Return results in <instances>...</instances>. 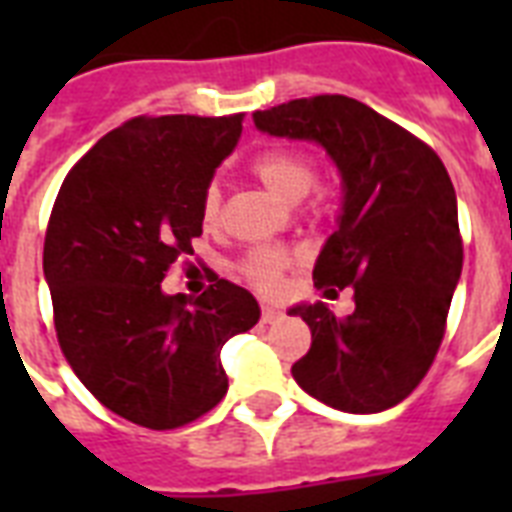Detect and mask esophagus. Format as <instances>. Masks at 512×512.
Here are the masks:
<instances>
[{"label":"esophagus","instance_id":"1","mask_svg":"<svg viewBox=\"0 0 512 512\" xmlns=\"http://www.w3.org/2000/svg\"><path fill=\"white\" fill-rule=\"evenodd\" d=\"M260 319H263V324H273V321L281 319V311H279V308H273V305H263V313H260Z\"/></svg>","mask_w":512,"mask_h":512}]
</instances>
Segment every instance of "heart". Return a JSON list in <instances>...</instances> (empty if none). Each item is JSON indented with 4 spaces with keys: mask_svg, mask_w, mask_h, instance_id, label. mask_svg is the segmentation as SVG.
Returning <instances> with one entry per match:
<instances>
[{
    "mask_svg": "<svg viewBox=\"0 0 512 512\" xmlns=\"http://www.w3.org/2000/svg\"><path fill=\"white\" fill-rule=\"evenodd\" d=\"M252 172L263 185H268L276 196L287 201H300L303 196L311 193V188L319 180L316 162L305 151L297 148H271L255 156ZM223 215V193L220 185L209 183L201 196V220L207 228H215ZM292 252L279 247H260L249 252L241 260V276L252 284V287L273 292L281 284V273L292 265Z\"/></svg>",
    "mask_w": 512,
    "mask_h": 512,
    "instance_id": "heart-1",
    "label": "heart"
}]
</instances>
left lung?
Masks as SVG:
<instances>
[{
    "mask_svg": "<svg viewBox=\"0 0 512 512\" xmlns=\"http://www.w3.org/2000/svg\"><path fill=\"white\" fill-rule=\"evenodd\" d=\"M257 130L316 140L342 175V215L313 284L353 289L356 311L297 305L311 350L297 385L350 414L401 404L428 374L462 271L457 196L428 143L345 95H316L255 111ZM337 289H329L335 292Z\"/></svg>",
    "mask_w": 512,
    "mask_h": 512,
    "instance_id": "obj_1",
    "label": "left lung"
}]
</instances>
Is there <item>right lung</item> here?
<instances>
[{
	"label": "right lung",
	"instance_id": "1",
	"mask_svg": "<svg viewBox=\"0 0 512 512\" xmlns=\"http://www.w3.org/2000/svg\"><path fill=\"white\" fill-rule=\"evenodd\" d=\"M244 114L135 116L71 167L44 236L55 332L84 388L124 420L183 428L228 390L220 348L260 319L217 279L196 300L164 295L201 236V196L241 138Z\"/></svg>",
	"mask_w": 512,
	"mask_h": 512
}]
</instances>
